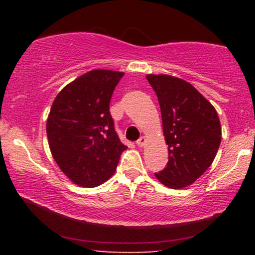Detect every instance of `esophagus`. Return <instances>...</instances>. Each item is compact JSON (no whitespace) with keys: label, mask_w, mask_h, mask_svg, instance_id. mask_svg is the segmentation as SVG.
Returning a JSON list of instances; mask_svg holds the SVG:
<instances>
[{"label":"esophagus","mask_w":255,"mask_h":255,"mask_svg":"<svg viewBox=\"0 0 255 255\" xmlns=\"http://www.w3.org/2000/svg\"><path fill=\"white\" fill-rule=\"evenodd\" d=\"M145 142H146V139H145V137H140L138 139L137 141H135V144H137L139 147H142V146L145 145Z\"/></svg>","instance_id":"obj_1"}]
</instances>
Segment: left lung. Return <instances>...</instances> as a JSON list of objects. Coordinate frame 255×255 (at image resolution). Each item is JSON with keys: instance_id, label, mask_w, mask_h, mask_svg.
I'll return each mask as SVG.
<instances>
[{"instance_id": "1", "label": "left lung", "mask_w": 255, "mask_h": 255, "mask_svg": "<svg viewBox=\"0 0 255 255\" xmlns=\"http://www.w3.org/2000/svg\"><path fill=\"white\" fill-rule=\"evenodd\" d=\"M160 104L168 162L155 173L166 187L194 183L211 166L221 145L217 111L189 82L170 75L146 76Z\"/></svg>"}]
</instances>
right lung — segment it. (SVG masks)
I'll return each instance as SVG.
<instances>
[{
  "label": "right lung",
  "mask_w": 255,
  "mask_h": 255,
  "mask_svg": "<svg viewBox=\"0 0 255 255\" xmlns=\"http://www.w3.org/2000/svg\"><path fill=\"white\" fill-rule=\"evenodd\" d=\"M124 73L94 69L58 94L47 118L52 155L65 175L81 187L100 186L115 173L122 144L109 106Z\"/></svg>",
  "instance_id": "1"
}]
</instances>
